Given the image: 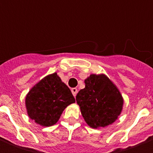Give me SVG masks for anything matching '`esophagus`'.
<instances>
[{
  "instance_id": "34e87169",
  "label": "esophagus",
  "mask_w": 153,
  "mask_h": 153,
  "mask_svg": "<svg viewBox=\"0 0 153 153\" xmlns=\"http://www.w3.org/2000/svg\"><path fill=\"white\" fill-rule=\"evenodd\" d=\"M71 92H72V94H73L74 97H75L77 95V93H78V89L75 88H74L71 89Z\"/></svg>"
}]
</instances>
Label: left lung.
<instances>
[{"mask_svg":"<svg viewBox=\"0 0 153 153\" xmlns=\"http://www.w3.org/2000/svg\"><path fill=\"white\" fill-rule=\"evenodd\" d=\"M84 82L85 88L77 94L76 101L86 123L92 128L114 123L123 105L117 87L105 74H91Z\"/></svg>","mask_w":153,"mask_h":153,"instance_id":"8db88e82","label":"left lung"}]
</instances>
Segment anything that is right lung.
Wrapping results in <instances>:
<instances>
[{"instance_id":"obj_1","label":"right lung","mask_w":153,"mask_h":153,"mask_svg":"<svg viewBox=\"0 0 153 153\" xmlns=\"http://www.w3.org/2000/svg\"><path fill=\"white\" fill-rule=\"evenodd\" d=\"M75 102L70 88L54 73L40 80L26 97L28 116L43 126L54 125L68 105Z\"/></svg>"}]
</instances>
